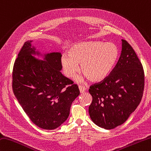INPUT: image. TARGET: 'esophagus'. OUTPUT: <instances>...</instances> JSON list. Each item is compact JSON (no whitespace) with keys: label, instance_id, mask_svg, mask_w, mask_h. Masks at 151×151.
Here are the masks:
<instances>
[{"label":"esophagus","instance_id":"34e87169","mask_svg":"<svg viewBox=\"0 0 151 151\" xmlns=\"http://www.w3.org/2000/svg\"><path fill=\"white\" fill-rule=\"evenodd\" d=\"M78 88L80 90V91H81V93H84L85 90H86V88L85 87H84L83 86H78Z\"/></svg>","mask_w":151,"mask_h":151}]
</instances>
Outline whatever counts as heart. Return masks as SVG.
<instances>
[{
    "mask_svg": "<svg viewBox=\"0 0 151 151\" xmlns=\"http://www.w3.org/2000/svg\"><path fill=\"white\" fill-rule=\"evenodd\" d=\"M119 56V48L114 43L90 41L73 46L69 55L64 54L61 62L67 77H74L81 64L82 72L91 81L99 82L109 75Z\"/></svg>",
    "mask_w": 151,
    "mask_h": 151,
    "instance_id": "b5f03b06",
    "label": "heart"
}]
</instances>
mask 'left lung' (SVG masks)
I'll return each instance as SVG.
<instances>
[{
	"instance_id": "1",
	"label": "left lung",
	"mask_w": 151,
	"mask_h": 151,
	"mask_svg": "<svg viewBox=\"0 0 151 151\" xmlns=\"http://www.w3.org/2000/svg\"><path fill=\"white\" fill-rule=\"evenodd\" d=\"M117 63L101 82L90 86L92 102L89 106L91 120L111 129L124 123L142 99L145 75L143 65L132 46L122 40Z\"/></svg>"
}]
</instances>
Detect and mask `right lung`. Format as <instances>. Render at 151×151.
<instances>
[{
  "label": "right lung",
  "instance_id": "right-lung-1",
  "mask_svg": "<svg viewBox=\"0 0 151 151\" xmlns=\"http://www.w3.org/2000/svg\"><path fill=\"white\" fill-rule=\"evenodd\" d=\"M31 42L24 43L14 62L13 91L35 125L54 129L69 117L70 106L80 91L78 86L60 71L61 53L46 54L44 61L37 60L32 55L36 52Z\"/></svg>",
  "mask_w": 151,
  "mask_h": 151
}]
</instances>
